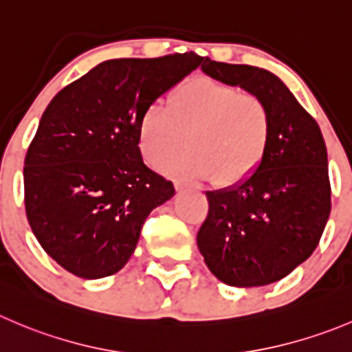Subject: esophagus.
Masks as SVG:
<instances>
[{"mask_svg":"<svg viewBox=\"0 0 352 352\" xmlns=\"http://www.w3.org/2000/svg\"><path fill=\"white\" fill-rule=\"evenodd\" d=\"M175 189L177 190H190V189H194V187L189 186V184H186V182H180V180H175Z\"/></svg>","mask_w":352,"mask_h":352,"instance_id":"1","label":"esophagus"}]
</instances>
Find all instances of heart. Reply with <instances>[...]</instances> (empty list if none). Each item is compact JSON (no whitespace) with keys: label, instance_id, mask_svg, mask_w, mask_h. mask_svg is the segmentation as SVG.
<instances>
[{"label":"heart","instance_id":"heart-1","mask_svg":"<svg viewBox=\"0 0 352 352\" xmlns=\"http://www.w3.org/2000/svg\"><path fill=\"white\" fill-rule=\"evenodd\" d=\"M272 118L258 96L234 85L197 78L170 94L168 104H151L139 122V149L162 168L187 151L173 170L211 177L221 186L239 184L256 172L267 155Z\"/></svg>","mask_w":352,"mask_h":352}]
</instances>
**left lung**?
<instances>
[{"label":"left lung","instance_id":"1","mask_svg":"<svg viewBox=\"0 0 352 352\" xmlns=\"http://www.w3.org/2000/svg\"><path fill=\"white\" fill-rule=\"evenodd\" d=\"M201 70L258 96L270 113L272 135L252 175L225 189L206 190L210 210L197 232V248L223 284H274L311 256L329 220V162L322 131L272 72L210 58Z\"/></svg>","mask_w":352,"mask_h":352}]
</instances>
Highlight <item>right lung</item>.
<instances>
[{"label":"right lung","mask_w":352,"mask_h":352,"mask_svg":"<svg viewBox=\"0 0 352 352\" xmlns=\"http://www.w3.org/2000/svg\"><path fill=\"white\" fill-rule=\"evenodd\" d=\"M196 53L96 65L47 104L23 166L25 213L44 251L80 278L117 274L173 184L144 165L146 108L196 70Z\"/></svg>","instance_id":"obj_1"}]
</instances>
